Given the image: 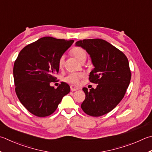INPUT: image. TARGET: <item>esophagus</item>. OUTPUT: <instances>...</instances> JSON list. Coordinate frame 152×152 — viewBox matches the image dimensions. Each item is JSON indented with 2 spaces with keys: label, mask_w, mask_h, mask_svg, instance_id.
<instances>
[{
  "label": "esophagus",
  "mask_w": 152,
  "mask_h": 152,
  "mask_svg": "<svg viewBox=\"0 0 152 152\" xmlns=\"http://www.w3.org/2000/svg\"><path fill=\"white\" fill-rule=\"evenodd\" d=\"M78 89H79V88L76 86H74V85H71L70 86L71 91H76V90H78Z\"/></svg>",
  "instance_id": "esophagus-1"
}]
</instances>
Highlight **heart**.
<instances>
[{"mask_svg":"<svg viewBox=\"0 0 152 152\" xmlns=\"http://www.w3.org/2000/svg\"><path fill=\"white\" fill-rule=\"evenodd\" d=\"M71 54L74 57H76L80 62H84L88 56V53L86 50L80 47V46H75L71 50ZM64 64V56H62L60 57L58 60V67L59 68H62ZM84 74L80 72H72L70 73L66 76L64 78V80L66 82H68L69 84H79L80 80L83 78Z\"/></svg>","mask_w":152,"mask_h":152,"instance_id":"obj_1","label":"heart"}]
</instances>
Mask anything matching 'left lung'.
<instances>
[{"instance_id":"8db88e82","label":"left lung","mask_w":152,"mask_h":152,"mask_svg":"<svg viewBox=\"0 0 152 152\" xmlns=\"http://www.w3.org/2000/svg\"><path fill=\"white\" fill-rule=\"evenodd\" d=\"M76 45L90 54L94 68L89 80L98 84L96 89H82L86 98L81 107L91 116H101L112 111L125 95L131 80L128 60L122 51L102 39H84Z\"/></svg>"}]
</instances>
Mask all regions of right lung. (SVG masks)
Segmentation results:
<instances>
[{
	"mask_svg": "<svg viewBox=\"0 0 152 152\" xmlns=\"http://www.w3.org/2000/svg\"><path fill=\"white\" fill-rule=\"evenodd\" d=\"M73 40L41 38L20 52L13 68L16 96L31 114L38 117L51 115L62 98L70 91L62 82L57 88L50 86L58 73V60L72 45Z\"/></svg>",
	"mask_w": 152,
	"mask_h": 152,
	"instance_id": "right-lung-1",
	"label": "right lung"
}]
</instances>
